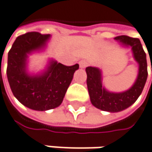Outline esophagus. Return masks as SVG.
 Listing matches in <instances>:
<instances>
[{
    "label": "esophagus",
    "instance_id": "1",
    "mask_svg": "<svg viewBox=\"0 0 152 152\" xmlns=\"http://www.w3.org/2000/svg\"><path fill=\"white\" fill-rule=\"evenodd\" d=\"M88 63L87 60H81V61L79 62V65H80V67H81L82 69L86 68V67L88 66Z\"/></svg>",
    "mask_w": 152,
    "mask_h": 152
}]
</instances>
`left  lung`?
<instances>
[{"mask_svg":"<svg viewBox=\"0 0 152 152\" xmlns=\"http://www.w3.org/2000/svg\"><path fill=\"white\" fill-rule=\"evenodd\" d=\"M115 40L122 46L131 48L133 57L139 64L138 76L130 88L120 93L110 92L103 84L102 70L93 66L86 68L87 85L92 104L98 109L109 112H119L131 106L141 94L148 76L146 54L140 41L127 36L116 37Z\"/></svg>","mask_w":152,"mask_h":152,"instance_id":"left-lung-1","label":"left lung"}]
</instances>
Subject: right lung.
I'll return each mask as SVG.
<instances>
[{"instance_id": "obj_1", "label": "right lung", "mask_w": 152, "mask_h": 152, "mask_svg": "<svg viewBox=\"0 0 152 152\" xmlns=\"http://www.w3.org/2000/svg\"><path fill=\"white\" fill-rule=\"evenodd\" d=\"M50 37L38 32L17 37L7 58V75L13 95L24 106L39 111L54 109L61 104L74 73L79 69L78 64L65 66L49 59L43 71L30 74L29 56L45 49Z\"/></svg>"}]
</instances>
